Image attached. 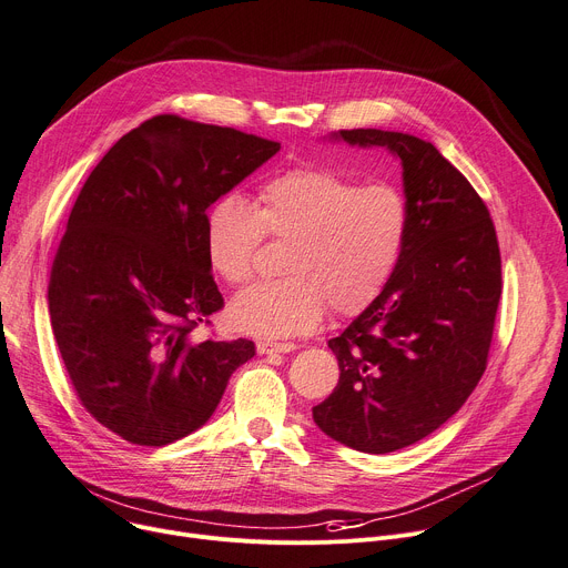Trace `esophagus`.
I'll return each mask as SVG.
<instances>
[{
  "mask_svg": "<svg viewBox=\"0 0 568 568\" xmlns=\"http://www.w3.org/2000/svg\"><path fill=\"white\" fill-rule=\"evenodd\" d=\"M255 347H257V354H287L296 349L294 343H270V339H260Z\"/></svg>",
  "mask_w": 568,
  "mask_h": 568,
  "instance_id": "esophagus-1",
  "label": "esophagus"
}]
</instances>
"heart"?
<instances>
[{"mask_svg": "<svg viewBox=\"0 0 568 568\" xmlns=\"http://www.w3.org/2000/svg\"><path fill=\"white\" fill-rule=\"evenodd\" d=\"M406 233L397 186H358L328 169L301 166L264 182L257 207L240 194L219 196L205 212L203 246L223 281L244 283L264 235L292 237L287 276L253 283L229 306L233 328L278 339L317 328L328 306L337 315L365 311L393 278Z\"/></svg>", "mask_w": 568, "mask_h": 568, "instance_id": "obj_1", "label": "heart"}]
</instances>
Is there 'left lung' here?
<instances>
[{
	"label": "left lung",
	"mask_w": 568,
	"mask_h": 568,
	"mask_svg": "<svg viewBox=\"0 0 568 568\" xmlns=\"http://www.w3.org/2000/svg\"><path fill=\"white\" fill-rule=\"evenodd\" d=\"M402 162L408 233L386 290L328 347L339 379L313 408L333 440L367 455L413 445L479 384L503 294L496 225L434 143L404 132L339 130Z\"/></svg>",
	"instance_id": "1"
}]
</instances>
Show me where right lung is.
Here are the masks:
<instances>
[{"instance_id":"1","label":"right lung","mask_w":568,"mask_h":568,"mask_svg":"<svg viewBox=\"0 0 568 568\" xmlns=\"http://www.w3.org/2000/svg\"><path fill=\"white\" fill-rule=\"evenodd\" d=\"M278 141L173 113L121 136L91 171L52 262L48 301L74 393L109 432L162 447L203 427L251 339L192 331L223 308L203 246L207 207Z\"/></svg>"}]
</instances>
